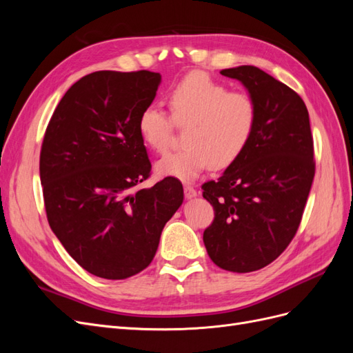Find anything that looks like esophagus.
Wrapping results in <instances>:
<instances>
[{"instance_id": "esophagus-1", "label": "esophagus", "mask_w": 353, "mask_h": 353, "mask_svg": "<svg viewBox=\"0 0 353 353\" xmlns=\"http://www.w3.org/2000/svg\"><path fill=\"white\" fill-rule=\"evenodd\" d=\"M184 194H185V199H194V197H197V191L193 188V187H190V185H185L184 187Z\"/></svg>"}]
</instances>
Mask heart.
Masks as SVG:
<instances>
[{"label": "heart", "mask_w": 353, "mask_h": 353, "mask_svg": "<svg viewBox=\"0 0 353 353\" xmlns=\"http://www.w3.org/2000/svg\"><path fill=\"white\" fill-rule=\"evenodd\" d=\"M169 105L172 117L156 105H147L138 117L141 140L157 153L168 148L174 122L187 125L185 147L159 160V175L193 181L210 166H230L248 147L256 119L248 94L228 91L206 73L193 72L170 90Z\"/></svg>", "instance_id": "b5f03b06"}]
</instances>
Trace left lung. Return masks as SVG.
I'll return each mask as SVG.
<instances>
[{
  "label": "left lung",
  "instance_id": "8db88e82",
  "mask_svg": "<svg viewBox=\"0 0 353 353\" xmlns=\"http://www.w3.org/2000/svg\"><path fill=\"white\" fill-rule=\"evenodd\" d=\"M254 103L248 147L222 176L203 185L215 219L203 232L209 258L231 272H252L285 250L301 223L315 175L303 100L256 66L221 70Z\"/></svg>",
  "mask_w": 353,
  "mask_h": 353
}]
</instances>
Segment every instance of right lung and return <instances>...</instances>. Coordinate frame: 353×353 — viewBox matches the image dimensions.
I'll return each instance as SVG.
<instances>
[{"mask_svg":"<svg viewBox=\"0 0 353 353\" xmlns=\"http://www.w3.org/2000/svg\"><path fill=\"white\" fill-rule=\"evenodd\" d=\"M160 73L100 70L74 82L52 113L39 176L48 223L85 271L125 280L153 261L184 190L168 176L134 191L152 163L138 117L156 97Z\"/></svg>","mask_w":353,"mask_h":353,"instance_id":"add662e5","label":"right lung"}]
</instances>
